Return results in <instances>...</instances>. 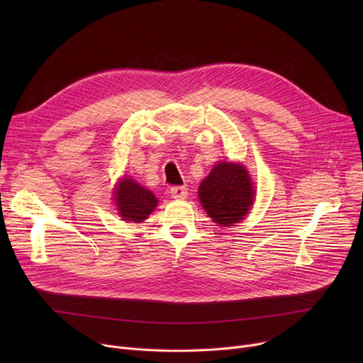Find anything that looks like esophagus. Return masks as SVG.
<instances>
[{"mask_svg": "<svg viewBox=\"0 0 363 363\" xmlns=\"http://www.w3.org/2000/svg\"><path fill=\"white\" fill-rule=\"evenodd\" d=\"M188 191L185 186H172L170 188V197L175 199V200H184L186 199Z\"/></svg>", "mask_w": 363, "mask_h": 363, "instance_id": "esophagus-1", "label": "esophagus"}]
</instances>
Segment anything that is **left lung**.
Listing matches in <instances>:
<instances>
[{
  "mask_svg": "<svg viewBox=\"0 0 363 363\" xmlns=\"http://www.w3.org/2000/svg\"><path fill=\"white\" fill-rule=\"evenodd\" d=\"M255 186L245 166L219 162L200 184L199 197L204 212L219 226H234L250 212Z\"/></svg>",
  "mask_w": 363,
  "mask_h": 363,
  "instance_id": "obj_1",
  "label": "left lung"
}]
</instances>
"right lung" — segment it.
Segmentation results:
<instances>
[{"instance_id": "right-lung-1", "label": "right lung", "mask_w": 363, "mask_h": 363, "mask_svg": "<svg viewBox=\"0 0 363 363\" xmlns=\"http://www.w3.org/2000/svg\"><path fill=\"white\" fill-rule=\"evenodd\" d=\"M119 216L126 222L141 223L157 206V199L150 189L141 186L133 179L123 177L113 193Z\"/></svg>"}]
</instances>
